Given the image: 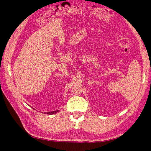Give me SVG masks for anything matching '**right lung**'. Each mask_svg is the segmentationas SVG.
<instances>
[{"label":"right lung","instance_id":"add662e5","mask_svg":"<svg viewBox=\"0 0 151 151\" xmlns=\"http://www.w3.org/2000/svg\"><path fill=\"white\" fill-rule=\"evenodd\" d=\"M58 111V110H57V111H51V112H48L47 113L48 114V115H53V114L57 113Z\"/></svg>","mask_w":151,"mask_h":151}]
</instances>
